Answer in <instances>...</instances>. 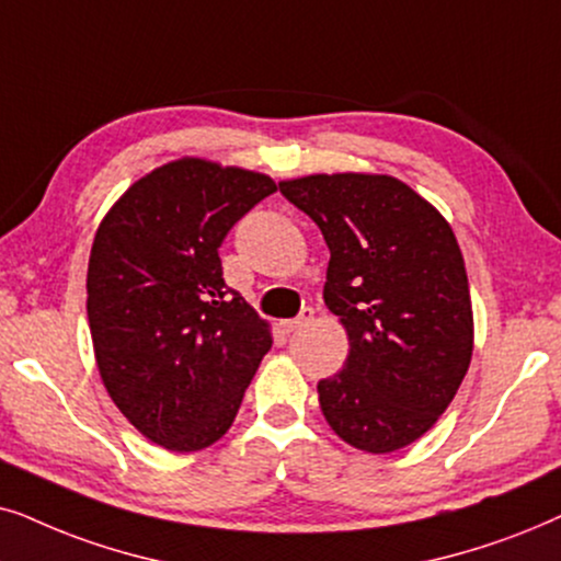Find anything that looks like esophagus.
I'll use <instances>...</instances> for the list:
<instances>
[{"instance_id":"esophagus-1","label":"esophagus","mask_w":561,"mask_h":561,"mask_svg":"<svg viewBox=\"0 0 561 561\" xmlns=\"http://www.w3.org/2000/svg\"><path fill=\"white\" fill-rule=\"evenodd\" d=\"M312 316H316V310H312V308H302L300 316L293 318V320H282L279 325H282V331H285V333H293V331H297V328L308 325L310 320H312Z\"/></svg>"}]
</instances>
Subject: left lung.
Masks as SVG:
<instances>
[{
    "instance_id": "1",
    "label": "left lung",
    "mask_w": 561,
    "mask_h": 561,
    "mask_svg": "<svg viewBox=\"0 0 561 561\" xmlns=\"http://www.w3.org/2000/svg\"><path fill=\"white\" fill-rule=\"evenodd\" d=\"M279 192L325 238L323 297L348 331L346 364L318 382L325 421L356 449L398 451L449 408L472 358V302L454 230L392 176L316 174Z\"/></svg>"
}]
</instances>
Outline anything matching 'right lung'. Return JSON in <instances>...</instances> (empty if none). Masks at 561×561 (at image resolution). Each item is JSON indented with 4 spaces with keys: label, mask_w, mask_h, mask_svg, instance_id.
I'll list each match as a JSON object with an SVG mask.
<instances>
[{
    "label": "right lung",
    "mask_w": 561,
    "mask_h": 561,
    "mask_svg": "<svg viewBox=\"0 0 561 561\" xmlns=\"http://www.w3.org/2000/svg\"><path fill=\"white\" fill-rule=\"evenodd\" d=\"M276 192L264 174L182 159L130 186L102 220L87 272L96 367L128 421L169 451L218 442L272 348L222 279L230 228Z\"/></svg>",
    "instance_id": "obj_1"
}]
</instances>
